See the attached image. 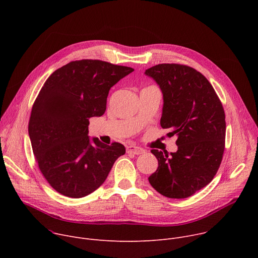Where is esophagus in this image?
Returning a JSON list of instances; mask_svg holds the SVG:
<instances>
[{
    "label": "esophagus",
    "instance_id": "1",
    "mask_svg": "<svg viewBox=\"0 0 258 258\" xmlns=\"http://www.w3.org/2000/svg\"><path fill=\"white\" fill-rule=\"evenodd\" d=\"M126 152L130 153V154L140 155V154L145 153V150L142 149V148H140V147L135 146V145H130V146H126Z\"/></svg>",
    "mask_w": 258,
    "mask_h": 258
}]
</instances>
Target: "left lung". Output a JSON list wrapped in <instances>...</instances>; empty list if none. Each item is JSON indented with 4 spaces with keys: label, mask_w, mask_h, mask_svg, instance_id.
<instances>
[{
    "label": "left lung",
    "mask_w": 258,
    "mask_h": 258,
    "mask_svg": "<svg viewBox=\"0 0 258 258\" xmlns=\"http://www.w3.org/2000/svg\"><path fill=\"white\" fill-rule=\"evenodd\" d=\"M160 87L163 109L160 124L176 136L177 151L152 149L157 170L149 176L151 186L167 198H188L206 187L223 160L226 115L211 84L196 69L162 63L146 70Z\"/></svg>",
    "instance_id": "1"
}]
</instances>
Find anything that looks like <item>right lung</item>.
Wrapping results in <instances>:
<instances>
[{
	"instance_id": "add662e5",
	"label": "right lung",
	"mask_w": 258,
	"mask_h": 258,
	"mask_svg": "<svg viewBox=\"0 0 258 258\" xmlns=\"http://www.w3.org/2000/svg\"><path fill=\"white\" fill-rule=\"evenodd\" d=\"M134 69L106 61H71L55 70L36 97L28 134L39 168L58 193L82 198L97 190L124 146L91 142L89 119L105 113L107 96Z\"/></svg>"
}]
</instances>
